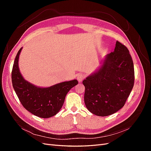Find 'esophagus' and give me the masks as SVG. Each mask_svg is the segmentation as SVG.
<instances>
[{
  "instance_id": "34e87169",
  "label": "esophagus",
  "mask_w": 151,
  "mask_h": 151,
  "mask_svg": "<svg viewBox=\"0 0 151 151\" xmlns=\"http://www.w3.org/2000/svg\"><path fill=\"white\" fill-rule=\"evenodd\" d=\"M84 78H85V76L83 75V74H79L77 77V81L79 82V83H81V82L83 81V80Z\"/></svg>"
}]
</instances>
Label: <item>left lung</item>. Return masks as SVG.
Returning a JSON list of instances; mask_svg holds the SVG:
<instances>
[{
	"label": "left lung",
	"mask_w": 151,
	"mask_h": 151,
	"mask_svg": "<svg viewBox=\"0 0 151 151\" xmlns=\"http://www.w3.org/2000/svg\"><path fill=\"white\" fill-rule=\"evenodd\" d=\"M134 79V63L129 50L116 41L114 52L107 55L101 67L83 81L86 108L99 116L116 113L125 105Z\"/></svg>",
	"instance_id": "8db88e82"
}]
</instances>
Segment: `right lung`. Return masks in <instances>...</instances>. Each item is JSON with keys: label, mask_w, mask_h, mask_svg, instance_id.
<instances>
[{"label": "right lung", "mask_w": 151, "mask_h": 151, "mask_svg": "<svg viewBox=\"0 0 151 151\" xmlns=\"http://www.w3.org/2000/svg\"><path fill=\"white\" fill-rule=\"evenodd\" d=\"M18 51L12 70V83L21 103L28 111L36 116L47 118L60 111L67 93L78 84L76 79L65 81L48 88H40L26 81L21 74L18 61L21 51Z\"/></svg>", "instance_id": "obj_1"}]
</instances>
